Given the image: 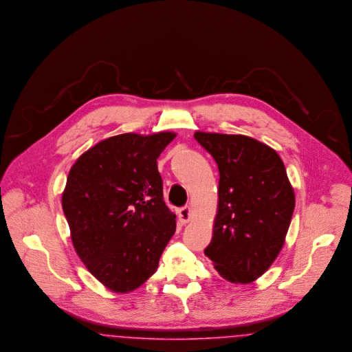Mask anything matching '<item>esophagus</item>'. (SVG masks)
<instances>
[{
  "mask_svg": "<svg viewBox=\"0 0 352 352\" xmlns=\"http://www.w3.org/2000/svg\"><path fill=\"white\" fill-rule=\"evenodd\" d=\"M178 217H179V221H181L182 224H187V223L190 221V219H191V208H190V207H182V208H179Z\"/></svg>",
  "mask_w": 352,
  "mask_h": 352,
  "instance_id": "1",
  "label": "esophagus"
}]
</instances>
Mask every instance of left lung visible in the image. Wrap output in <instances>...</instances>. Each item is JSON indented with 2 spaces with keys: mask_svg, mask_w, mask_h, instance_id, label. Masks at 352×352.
I'll return each mask as SVG.
<instances>
[{
  "mask_svg": "<svg viewBox=\"0 0 352 352\" xmlns=\"http://www.w3.org/2000/svg\"><path fill=\"white\" fill-rule=\"evenodd\" d=\"M214 158L219 204L211 243L204 254L221 278L248 284L262 276L284 245L295 192L279 155L243 135L195 132Z\"/></svg>",
  "mask_w": 352,
  "mask_h": 352,
  "instance_id": "obj_1",
  "label": "left lung"
}]
</instances>
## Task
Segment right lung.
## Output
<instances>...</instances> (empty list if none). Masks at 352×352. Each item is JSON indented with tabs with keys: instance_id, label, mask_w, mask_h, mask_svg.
Listing matches in <instances>:
<instances>
[{
	"instance_id": "1",
	"label": "right lung",
	"mask_w": 352,
	"mask_h": 352,
	"mask_svg": "<svg viewBox=\"0 0 352 352\" xmlns=\"http://www.w3.org/2000/svg\"><path fill=\"white\" fill-rule=\"evenodd\" d=\"M174 132L99 141L72 166L61 203L80 259L116 294L148 280L175 233L157 158Z\"/></svg>"
}]
</instances>
